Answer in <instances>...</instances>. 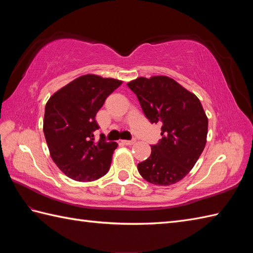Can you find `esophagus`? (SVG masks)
<instances>
[{"label": "esophagus", "instance_id": "obj_1", "mask_svg": "<svg viewBox=\"0 0 253 253\" xmlns=\"http://www.w3.org/2000/svg\"><path fill=\"white\" fill-rule=\"evenodd\" d=\"M124 144H126V146H131V144H133L136 142L135 139H132V140H123L122 141Z\"/></svg>", "mask_w": 253, "mask_h": 253}]
</instances>
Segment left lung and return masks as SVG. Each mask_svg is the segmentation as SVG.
<instances>
[{
  "label": "left lung",
  "instance_id": "1",
  "mask_svg": "<svg viewBox=\"0 0 253 253\" xmlns=\"http://www.w3.org/2000/svg\"><path fill=\"white\" fill-rule=\"evenodd\" d=\"M127 85L148 120L162 124V139L138 164L139 173L154 185L176 184L192 169L206 147L208 117L201 102L168 76L138 77Z\"/></svg>",
  "mask_w": 253,
  "mask_h": 253
}]
</instances>
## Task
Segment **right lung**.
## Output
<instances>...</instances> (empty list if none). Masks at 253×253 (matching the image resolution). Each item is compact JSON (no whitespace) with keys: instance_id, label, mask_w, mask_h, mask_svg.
I'll use <instances>...</instances> for the list:
<instances>
[{"instance_id":"1","label":"right lung","mask_w":253,"mask_h":253,"mask_svg":"<svg viewBox=\"0 0 253 253\" xmlns=\"http://www.w3.org/2000/svg\"><path fill=\"white\" fill-rule=\"evenodd\" d=\"M122 80L88 74L57 90L46 102L43 132L50 155L69 178L92 181L111 166L116 142L94 140L95 115Z\"/></svg>"}]
</instances>
